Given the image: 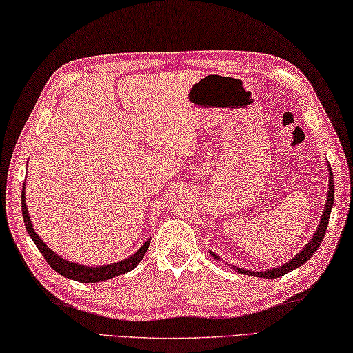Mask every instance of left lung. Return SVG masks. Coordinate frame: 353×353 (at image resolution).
<instances>
[{
	"instance_id": "8db88e82",
	"label": "left lung",
	"mask_w": 353,
	"mask_h": 353,
	"mask_svg": "<svg viewBox=\"0 0 353 353\" xmlns=\"http://www.w3.org/2000/svg\"><path fill=\"white\" fill-rule=\"evenodd\" d=\"M328 163V161H327ZM333 199H334V182H333V172H332V168L328 165V196L325 201V207H323V212H322V216H321V221H319L317 229L312 234V237L310 242H307L303 248H301L297 254H295L292 259H289L288 262H284L283 265L279 267H273V268H268V270H261V272H256V270H248V268H242V267H237V265H232L234 270L237 273H242V275H248V276H257V278H267V279H273V278H279L283 275H286L290 270H295V268H299L307 262L310 257H312V254L316 253L319 245L322 243L323 236H325V231H327V226H328V220H330V214H332V207H333ZM210 256L214 257V259L220 261L221 257L215 254L214 251L209 250ZM228 265H231L228 262Z\"/></svg>"
}]
</instances>
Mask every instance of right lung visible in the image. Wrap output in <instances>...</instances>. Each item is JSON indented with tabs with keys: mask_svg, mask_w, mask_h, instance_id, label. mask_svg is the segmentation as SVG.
Returning <instances> with one entry per match:
<instances>
[{
	"mask_svg": "<svg viewBox=\"0 0 353 353\" xmlns=\"http://www.w3.org/2000/svg\"><path fill=\"white\" fill-rule=\"evenodd\" d=\"M21 214H23V221L25 228L32 242L36 243L37 250L41 251L42 256L46 257V261L53 268L54 272H58L59 275H63L69 279H74V281L80 283H99V281H106V279L124 275V273L130 272L135 268L141 259L146 254L149 248L150 239H148L141 247H139L135 253L128 256L127 259H122L119 262H113V264H105V265H86L80 264V262H72L69 259H64L63 256L56 254L52 248H48L46 242L37 236L31 223V216L28 214V205H26V196H25V185L23 192H21Z\"/></svg>",
	"mask_w": 353,
	"mask_h": 353,
	"instance_id": "right-lung-1",
	"label": "right lung"
}]
</instances>
